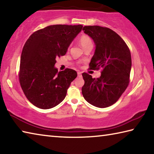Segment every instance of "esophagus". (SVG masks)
I'll return each mask as SVG.
<instances>
[{"label":"esophagus","mask_w":154,"mask_h":154,"mask_svg":"<svg viewBox=\"0 0 154 154\" xmlns=\"http://www.w3.org/2000/svg\"><path fill=\"white\" fill-rule=\"evenodd\" d=\"M78 76L79 77H82V73L81 72H78Z\"/></svg>","instance_id":"esophagus-1"}]
</instances>
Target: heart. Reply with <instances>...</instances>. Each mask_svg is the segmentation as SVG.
Returning <instances> with one entry per match:
<instances>
[{
	"label": "heart",
	"mask_w": 154,
	"mask_h": 154,
	"mask_svg": "<svg viewBox=\"0 0 154 154\" xmlns=\"http://www.w3.org/2000/svg\"><path fill=\"white\" fill-rule=\"evenodd\" d=\"M79 43L83 48L88 47V46L93 45L92 40L87 35H82L80 36L79 38Z\"/></svg>",
	"instance_id": "heart-1"
}]
</instances>
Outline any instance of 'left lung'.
Returning a JSON list of instances; mask_svg holds the SVG:
<instances>
[{
	"mask_svg": "<svg viewBox=\"0 0 154 154\" xmlns=\"http://www.w3.org/2000/svg\"><path fill=\"white\" fill-rule=\"evenodd\" d=\"M83 30L95 45L90 69L101 68L102 72L97 79L83 73L82 93L88 103L105 108L114 104L128 87L132 66L131 52L122 38L111 29L89 26H85Z\"/></svg>",
	"mask_w": 154,
	"mask_h": 154,
	"instance_id": "8db88e82",
	"label": "left lung"
}]
</instances>
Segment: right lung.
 Wrapping results in <instances>:
<instances>
[{
    "label": "right lung",
    "instance_id": "right-lung-1",
    "mask_svg": "<svg viewBox=\"0 0 154 154\" xmlns=\"http://www.w3.org/2000/svg\"><path fill=\"white\" fill-rule=\"evenodd\" d=\"M82 25H53L34 32L23 46L19 78L29 101L43 109L53 108L66 97L77 72L67 68L58 72L56 58L66 55Z\"/></svg>",
    "mask_w": 154,
    "mask_h": 154
}]
</instances>
